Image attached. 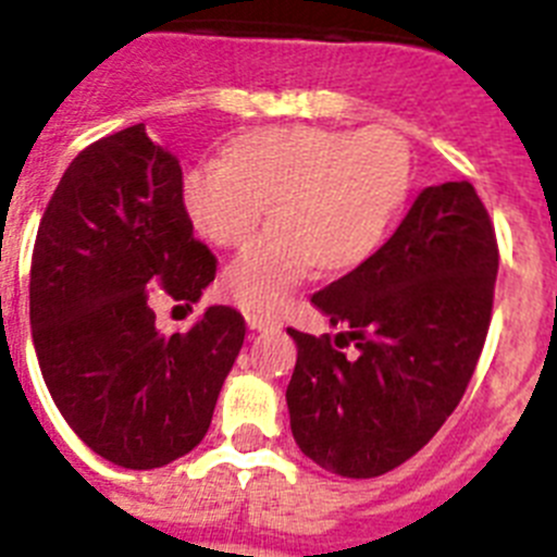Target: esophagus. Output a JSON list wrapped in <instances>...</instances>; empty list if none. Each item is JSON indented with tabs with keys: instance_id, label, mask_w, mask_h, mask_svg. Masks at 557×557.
Here are the masks:
<instances>
[{
	"instance_id": "34e87169",
	"label": "esophagus",
	"mask_w": 557,
	"mask_h": 557,
	"mask_svg": "<svg viewBox=\"0 0 557 557\" xmlns=\"http://www.w3.org/2000/svg\"><path fill=\"white\" fill-rule=\"evenodd\" d=\"M245 321H248V326L253 329V332H268V329L278 326V318H273V314L248 312V314H245Z\"/></svg>"
}]
</instances>
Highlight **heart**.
I'll return each instance as SVG.
<instances>
[{"label":"heart","mask_w":557,"mask_h":557,"mask_svg":"<svg viewBox=\"0 0 557 557\" xmlns=\"http://www.w3.org/2000/svg\"><path fill=\"white\" fill-rule=\"evenodd\" d=\"M410 189V147L387 127H268L186 172L184 209L209 243L243 248L268 203L273 231L225 270L223 287L239 307L273 312L314 270L348 275L373 262Z\"/></svg>","instance_id":"1"}]
</instances>
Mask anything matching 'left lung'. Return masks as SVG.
<instances>
[{
  "label": "left lung",
  "instance_id": "obj_1",
  "mask_svg": "<svg viewBox=\"0 0 557 557\" xmlns=\"http://www.w3.org/2000/svg\"><path fill=\"white\" fill-rule=\"evenodd\" d=\"M496 268L494 223L474 186H426L373 262L312 295L346 332L287 329L298 346L287 385L298 449L351 480L387 474L424 449L471 382Z\"/></svg>",
  "mask_w": 557,
  "mask_h": 557
}]
</instances>
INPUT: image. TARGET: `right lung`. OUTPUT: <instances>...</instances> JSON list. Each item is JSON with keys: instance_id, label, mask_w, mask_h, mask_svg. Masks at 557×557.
Instances as JSON below:
<instances>
[{"instance_id": "obj_1", "label": "right lung", "mask_w": 557, "mask_h": 557, "mask_svg": "<svg viewBox=\"0 0 557 557\" xmlns=\"http://www.w3.org/2000/svg\"><path fill=\"white\" fill-rule=\"evenodd\" d=\"M218 259L191 234L184 172L131 125L88 145L38 225L29 326L49 396L88 449L122 469H159L209 432L245 318L209 307L161 334L152 293L191 309Z\"/></svg>"}]
</instances>
